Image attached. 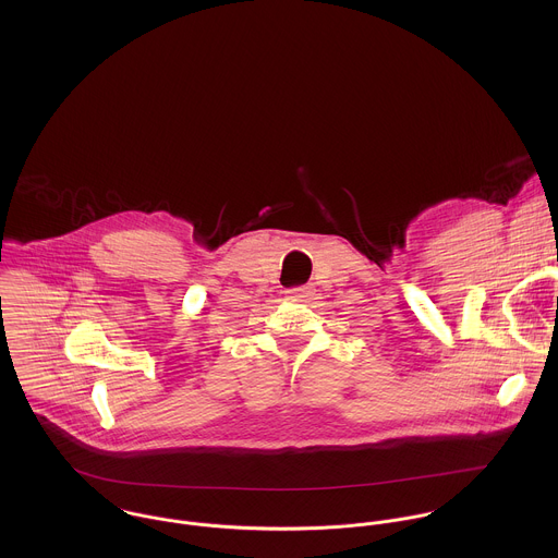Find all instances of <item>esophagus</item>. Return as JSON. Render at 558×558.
I'll return each mask as SVG.
<instances>
[{
	"instance_id": "obj_1",
	"label": "esophagus",
	"mask_w": 558,
	"mask_h": 558,
	"mask_svg": "<svg viewBox=\"0 0 558 558\" xmlns=\"http://www.w3.org/2000/svg\"><path fill=\"white\" fill-rule=\"evenodd\" d=\"M288 299H296V301H310L314 296V290L310 286H301V288H292L286 292Z\"/></svg>"
}]
</instances>
